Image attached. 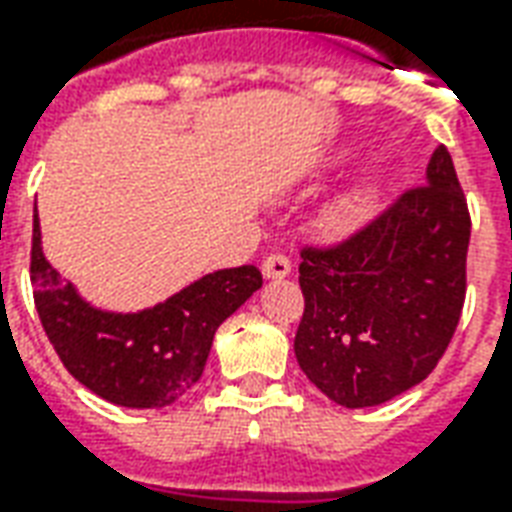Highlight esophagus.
Returning a JSON list of instances; mask_svg holds the SVG:
<instances>
[{"label":"esophagus","mask_w":512,"mask_h":512,"mask_svg":"<svg viewBox=\"0 0 512 512\" xmlns=\"http://www.w3.org/2000/svg\"><path fill=\"white\" fill-rule=\"evenodd\" d=\"M290 271H293V263L282 252H274V255H268L263 260V274H266V279H285Z\"/></svg>","instance_id":"1"}]
</instances>
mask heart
<instances>
[{
	"mask_svg": "<svg viewBox=\"0 0 512 512\" xmlns=\"http://www.w3.org/2000/svg\"><path fill=\"white\" fill-rule=\"evenodd\" d=\"M359 216H362V197H345L334 208V219L340 224H354Z\"/></svg>",
	"mask_w": 512,
	"mask_h": 512,
	"instance_id": "b5f03b06",
	"label": "heart"
}]
</instances>
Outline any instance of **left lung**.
Segmentation results:
<instances>
[{
  "mask_svg": "<svg viewBox=\"0 0 512 512\" xmlns=\"http://www.w3.org/2000/svg\"><path fill=\"white\" fill-rule=\"evenodd\" d=\"M472 219L450 150L428 178L332 244L301 246L296 359L345 408L381 406L433 373L466 299Z\"/></svg>",
  "mask_w": 512,
  "mask_h": 512,
  "instance_id": "left-lung-1",
  "label": "left lung"
}]
</instances>
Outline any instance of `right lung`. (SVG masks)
Segmentation results:
<instances>
[{
    "label": "right lung",
    "instance_id": "add662e5",
    "mask_svg": "<svg viewBox=\"0 0 512 512\" xmlns=\"http://www.w3.org/2000/svg\"><path fill=\"white\" fill-rule=\"evenodd\" d=\"M29 279L40 323L65 370L98 397L126 408H164L186 395L202 378L216 329L263 285L257 266L224 268L153 310H93L43 257L38 213Z\"/></svg>",
    "mask_w": 512,
    "mask_h": 512
}]
</instances>
